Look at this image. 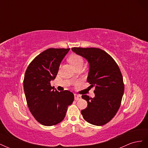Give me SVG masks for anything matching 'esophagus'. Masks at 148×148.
I'll use <instances>...</instances> for the list:
<instances>
[{
    "label": "esophagus",
    "instance_id": "esophagus-1",
    "mask_svg": "<svg viewBox=\"0 0 148 148\" xmlns=\"http://www.w3.org/2000/svg\"><path fill=\"white\" fill-rule=\"evenodd\" d=\"M74 96H75V99L76 101L79 100V99H81V98H82L81 96L79 95H77V94H75V95H74Z\"/></svg>",
    "mask_w": 148,
    "mask_h": 148
}]
</instances>
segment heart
Masks as SVG:
<instances>
[{"mask_svg": "<svg viewBox=\"0 0 148 148\" xmlns=\"http://www.w3.org/2000/svg\"><path fill=\"white\" fill-rule=\"evenodd\" d=\"M69 61L74 67L79 66L80 65H83V58L79 55L73 54L70 56L69 57Z\"/></svg>", "mask_w": 148, "mask_h": 148, "instance_id": "b5f03b06", "label": "heart"}]
</instances>
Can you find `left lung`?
I'll use <instances>...</instances> for the list:
<instances>
[{
  "label": "left lung",
  "instance_id": "8db88e82",
  "mask_svg": "<svg viewBox=\"0 0 148 148\" xmlns=\"http://www.w3.org/2000/svg\"><path fill=\"white\" fill-rule=\"evenodd\" d=\"M71 50L89 63L87 82L95 88V97L82 95L88 107L81 113L87 122L97 126L108 123L117 114L124 92L123 77L110 55L99 48L73 47Z\"/></svg>",
  "mask_w": 148,
  "mask_h": 148
}]
</instances>
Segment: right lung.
<instances>
[{"mask_svg":"<svg viewBox=\"0 0 148 148\" xmlns=\"http://www.w3.org/2000/svg\"><path fill=\"white\" fill-rule=\"evenodd\" d=\"M69 50L49 48L36 57L26 70L23 87L28 108L35 119L45 126L61 122L74 100L72 92H59L50 83L56 78L61 62Z\"/></svg>","mask_w":148,"mask_h":148,"instance_id":"obj_1","label":"right lung"}]
</instances>
